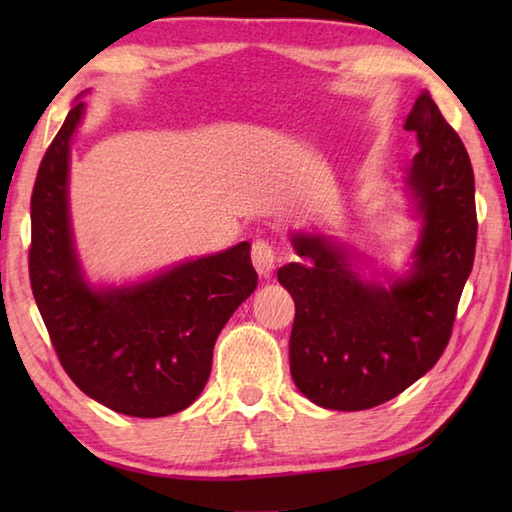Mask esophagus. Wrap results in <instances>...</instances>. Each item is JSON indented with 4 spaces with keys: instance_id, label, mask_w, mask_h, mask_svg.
<instances>
[{
    "instance_id": "1",
    "label": "esophagus",
    "mask_w": 512,
    "mask_h": 512,
    "mask_svg": "<svg viewBox=\"0 0 512 512\" xmlns=\"http://www.w3.org/2000/svg\"><path fill=\"white\" fill-rule=\"evenodd\" d=\"M250 257H253V266L259 277H273L277 268V250L268 242V239H257L253 242V250H250Z\"/></svg>"
}]
</instances>
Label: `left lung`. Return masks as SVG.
<instances>
[{
    "label": "left lung",
    "mask_w": 512,
    "mask_h": 512,
    "mask_svg": "<svg viewBox=\"0 0 512 512\" xmlns=\"http://www.w3.org/2000/svg\"><path fill=\"white\" fill-rule=\"evenodd\" d=\"M405 129L420 147L402 180L420 222L407 273L367 279L356 250L308 231H290L303 262L277 270L295 299L290 374L323 409H372L427 374L449 343L471 275L477 217L469 154L427 90Z\"/></svg>",
    "instance_id": "left-lung-1"
}]
</instances>
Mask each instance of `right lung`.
<instances>
[{
  "label": "right lung",
  "instance_id": "1",
  "mask_svg": "<svg viewBox=\"0 0 512 512\" xmlns=\"http://www.w3.org/2000/svg\"><path fill=\"white\" fill-rule=\"evenodd\" d=\"M81 96L32 189V295L63 369L83 394L125 416H171L202 394L217 334L257 288L250 244L129 284L94 286L76 253L68 198L70 145L85 116Z\"/></svg>",
  "mask_w": 512,
  "mask_h": 512
}]
</instances>
